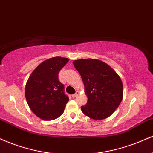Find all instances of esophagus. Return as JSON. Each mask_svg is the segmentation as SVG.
<instances>
[{
	"label": "esophagus",
	"instance_id": "1",
	"mask_svg": "<svg viewBox=\"0 0 153 153\" xmlns=\"http://www.w3.org/2000/svg\"><path fill=\"white\" fill-rule=\"evenodd\" d=\"M78 92H76V93H75V94L72 95V97H73V98H75L77 96H78Z\"/></svg>",
	"mask_w": 153,
	"mask_h": 153
}]
</instances>
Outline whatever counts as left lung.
I'll return each mask as SVG.
<instances>
[{"label": "left lung", "instance_id": "left-lung-1", "mask_svg": "<svg viewBox=\"0 0 153 153\" xmlns=\"http://www.w3.org/2000/svg\"><path fill=\"white\" fill-rule=\"evenodd\" d=\"M73 65L81 76L88 97L81 106L87 117L101 120L110 117L123 98V84L119 75L106 63L95 59H80Z\"/></svg>", "mask_w": 153, "mask_h": 153}]
</instances>
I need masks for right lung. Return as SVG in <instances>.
Returning <instances> with one entry per match:
<instances>
[{
    "label": "right lung",
    "instance_id": "1",
    "mask_svg": "<svg viewBox=\"0 0 153 153\" xmlns=\"http://www.w3.org/2000/svg\"><path fill=\"white\" fill-rule=\"evenodd\" d=\"M69 61L54 57L44 61L31 73L25 87L29 108L43 120H53L64 112L69 98L64 93V85L58 80L59 71Z\"/></svg>",
    "mask_w": 153,
    "mask_h": 153
}]
</instances>
